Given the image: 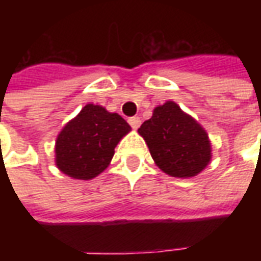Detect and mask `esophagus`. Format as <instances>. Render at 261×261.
<instances>
[{
    "instance_id": "obj_1",
    "label": "esophagus",
    "mask_w": 261,
    "mask_h": 261,
    "mask_svg": "<svg viewBox=\"0 0 261 261\" xmlns=\"http://www.w3.org/2000/svg\"><path fill=\"white\" fill-rule=\"evenodd\" d=\"M128 123H130V125L133 128H138L140 124H141V120H140L138 116H134V117H130V119H128Z\"/></svg>"
}]
</instances>
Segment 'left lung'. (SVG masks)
<instances>
[{"instance_id": "left-lung-1", "label": "left lung", "mask_w": 261, "mask_h": 261, "mask_svg": "<svg viewBox=\"0 0 261 261\" xmlns=\"http://www.w3.org/2000/svg\"><path fill=\"white\" fill-rule=\"evenodd\" d=\"M138 133L155 164L173 177L196 176L211 159L205 130L175 102L155 108L152 117L142 123Z\"/></svg>"}]
</instances>
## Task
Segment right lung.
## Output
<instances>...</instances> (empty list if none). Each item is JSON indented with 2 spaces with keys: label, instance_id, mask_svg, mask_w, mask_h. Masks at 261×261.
<instances>
[{
  "label": "right lung",
  "instance_id": "obj_1",
  "mask_svg": "<svg viewBox=\"0 0 261 261\" xmlns=\"http://www.w3.org/2000/svg\"><path fill=\"white\" fill-rule=\"evenodd\" d=\"M130 130L128 123L117 113L86 105L57 137V168L74 179H93L108 168L114 148Z\"/></svg>",
  "mask_w": 261,
  "mask_h": 261
}]
</instances>
